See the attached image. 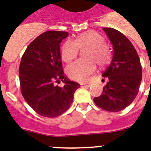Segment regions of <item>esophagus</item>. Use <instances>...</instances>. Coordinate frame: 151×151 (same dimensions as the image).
<instances>
[{
	"instance_id": "34e87169",
	"label": "esophagus",
	"mask_w": 151,
	"mask_h": 151,
	"mask_svg": "<svg viewBox=\"0 0 151 151\" xmlns=\"http://www.w3.org/2000/svg\"><path fill=\"white\" fill-rule=\"evenodd\" d=\"M81 87H85V88H89L90 87V84H81Z\"/></svg>"
}]
</instances>
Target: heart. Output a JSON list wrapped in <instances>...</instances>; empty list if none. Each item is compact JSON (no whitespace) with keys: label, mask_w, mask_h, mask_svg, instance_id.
<instances>
[{"label":"heart","mask_w":151,"mask_h":151,"mask_svg":"<svg viewBox=\"0 0 151 151\" xmlns=\"http://www.w3.org/2000/svg\"><path fill=\"white\" fill-rule=\"evenodd\" d=\"M85 59H80L70 64L67 68V75L70 79L79 82L87 81L96 69V63L103 67L111 60L109 46L104 42L103 36L95 31H88L77 35L74 41L67 40L61 50V58L68 63L75 59L79 49H84Z\"/></svg>","instance_id":"obj_1"}]
</instances>
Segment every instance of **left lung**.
<instances>
[{
	"label": "left lung",
	"mask_w": 151,
	"mask_h": 151,
	"mask_svg": "<svg viewBox=\"0 0 151 151\" xmlns=\"http://www.w3.org/2000/svg\"><path fill=\"white\" fill-rule=\"evenodd\" d=\"M103 30L112 45L113 56L102 73L109 81L94 101L104 110L119 111L137 97L142 80V67L137 50L122 33L111 28H103Z\"/></svg>",
	"instance_id": "left-lung-1"
}]
</instances>
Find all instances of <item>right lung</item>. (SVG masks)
Wrapping results in <instances>:
<instances>
[{
	"label": "right lung",
	"mask_w": 151,
	"mask_h": 151,
	"mask_svg": "<svg viewBox=\"0 0 151 151\" xmlns=\"http://www.w3.org/2000/svg\"><path fill=\"white\" fill-rule=\"evenodd\" d=\"M67 32L48 31L39 35L24 51L19 66L21 92L26 102L40 116L53 118L71 105L73 94L80 88L64 76L60 43ZM62 80L60 88L54 83Z\"/></svg>",
	"instance_id": "add662e5"
}]
</instances>
